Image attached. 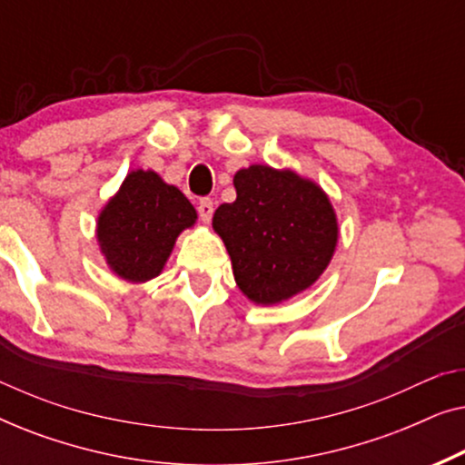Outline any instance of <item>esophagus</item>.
Here are the masks:
<instances>
[{
    "label": "esophagus",
    "instance_id": "esophagus-1",
    "mask_svg": "<svg viewBox=\"0 0 465 465\" xmlns=\"http://www.w3.org/2000/svg\"><path fill=\"white\" fill-rule=\"evenodd\" d=\"M196 212H199V218L207 224V222L212 220V215H213V201L212 199H201L199 207H196Z\"/></svg>",
    "mask_w": 465,
    "mask_h": 465
}]
</instances>
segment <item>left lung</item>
<instances>
[{"mask_svg":"<svg viewBox=\"0 0 465 465\" xmlns=\"http://www.w3.org/2000/svg\"><path fill=\"white\" fill-rule=\"evenodd\" d=\"M237 201L213 213L234 282L256 304H277L317 282L332 260L339 226L328 196L294 171L252 164L234 175Z\"/></svg>","mask_w":465,"mask_h":465,"instance_id":"obj_1","label":"left lung"}]
</instances>
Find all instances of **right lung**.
Listing matches in <instances>:
<instances>
[{"label": "right lung", "mask_w": 465, "mask_h": 465, "mask_svg": "<svg viewBox=\"0 0 465 465\" xmlns=\"http://www.w3.org/2000/svg\"><path fill=\"white\" fill-rule=\"evenodd\" d=\"M196 222L190 201L154 171H131L99 213L97 239L110 269L126 282L156 277L177 234Z\"/></svg>", "instance_id": "right-lung-1"}]
</instances>
